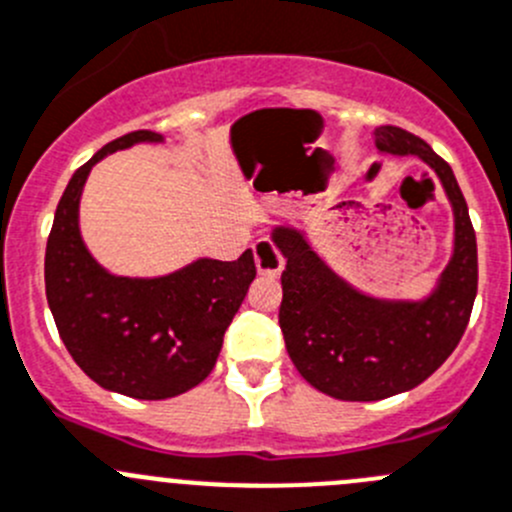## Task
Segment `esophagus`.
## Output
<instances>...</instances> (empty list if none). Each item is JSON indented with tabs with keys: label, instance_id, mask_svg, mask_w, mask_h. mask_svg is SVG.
I'll return each mask as SVG.
<instances>
[{
	"label": "esophagus",
	"instance_id": "esophagus-1",
	"mask_svg": "<svg viewBox=\"0 0 512 512\" xmlns=\"http://www.w3.org/2000/svg\"><path fill=\"white\" fill-rule=\"evenodd\" d=\"M252 250H255V267L262 277H280L285 260H282V255L277 252V247L272 245L270 240L262 237V240L255 242Z\"/></svg>",
	"mask_w": 512,
	"mask_h": 512
}]
</instances>
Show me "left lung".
Segmentation results:
<instances>
[{
    "instance_id": "obj_1",
    "label": "left lung",
    "mask_w": 512,
    "mask_h": 512,
    "mask_svg": "<svg viewBox=\"0 0 512 512\" xmlns=\"http://www.w3.org/2000/svg\"><path fill=\"white\" fill-rule=\"evenodd\" d=\"M372 137L380 155L420 157L453 207V255L428 295H367L322 260L305 230L272 227V242L285 257L280 330L287 355L312 388L350 403L393 398L428 380L458 347L478 295L475 230L448 162L393 124L377 127Z\"/></svg>"
}]
</instances>
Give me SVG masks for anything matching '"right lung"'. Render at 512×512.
Listing matches in <instances>:
<instances>
[{
	"label": "right lung",
	"mask_w": 512,
	"mask_h": 512,
	"mask_svg": "<svg viewBox=\"0 0 512 512\" xmlns=\"http://www.w3.org/2000/svg\"><path fill=\"white\" fill-rule=\"evenodd\" d=\"M140 142L165 137L130 132L74 172L54 212L44 285L64 347L99 388L167 400L210 375L257 270L250 250L235 262L200 257L160 277L112 275L94 260L79 232L84 182L99 160Z\"/></svg>",
	"instance_id": "obj_1"
}]
</instances>
